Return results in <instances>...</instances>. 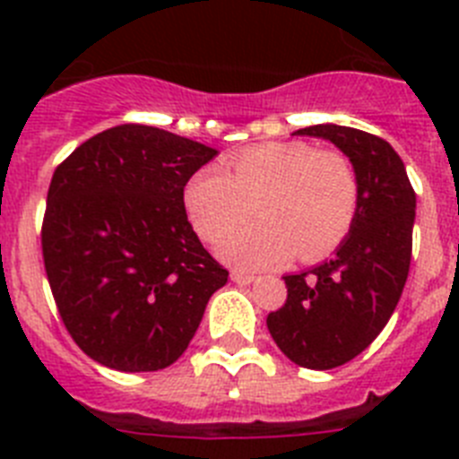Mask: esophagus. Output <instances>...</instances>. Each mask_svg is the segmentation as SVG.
Segmentation results:
<instances>
[{
    "label": "esophagus",
    "instance_id": "34e87169",
    "mask_svg": "<svg viewBox=\"0 0 459 459\" xmlns=\"http://www.w3.org/2000/svg\"><path fill=\"white\" fill-rule=\"evenodd\" d=\"M230 278H232L237 285H250V282H255V275L243 273V271H232V275H230Z\"/></svg>",
    "mask_w": 459,
    "mask_h": 459
}]
</instances>
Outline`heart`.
<instances>
[{"label": "heart", "mask_w": 459, "mask_h": 459, "mask_svg": "<svg viewBox=\"0 0 459 459\" xmlns=\"http://www.w3.org/2000/svg\"><path fill=\"white\" fill-rule=\"evenodd\" d=\"M255 202L260 218L229 231ZM190 222L238 269H262L299 257L315 262L347 238L359 213V181L350 160L306 142L243 149L190 174L184 186Z\"/></svg>", "instance_id": "obj_1"}]
</instances>
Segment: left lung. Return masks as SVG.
I'll return each instance as SVG.
<instances>
[{"instance_id":"8db88e82","label":"left lung","mask_w":459,"mask_h":459,"mask_svg":"<svg viewBox=\"0 0 459 459\" xmlns=\"http://www.w3.org/2000/svg\"><path fill=\"white\" fill-rule=\"evenodd\" d=\"M291 135L333 142L359 181V213L335 255L285 275L287 301L266 317L280 351L301 368L331 370L381 333L395 310L411 262L416 193L403 158L381 137L335 124Z\"/></svg>"}]
</instances>
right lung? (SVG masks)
<instances>
[{"label": "right lung", "instance_id": "add662e5", "mask_svg": "<svg viewBox=\"0 0 459 459\" xmlns=\"http://www.w3.org/2000/svg\"><path fill=\"white\" fill-rule=\"evenodd\" d=\"M216 149L124 124L89 137L55 169L43 262L80 350L121 372L172 366L227 271L190 227L184 186Z\"/></svg>", "mask_w": 459, "mask_h": 459}]
</instances>
